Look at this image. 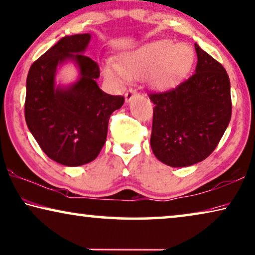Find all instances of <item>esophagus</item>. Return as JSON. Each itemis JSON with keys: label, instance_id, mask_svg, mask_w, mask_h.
<instances>
[{"label": "esophagus", "instance_id": "34e87169", "mask_svg": "<svg viewBox=\"0 0 255 255\" xmlns=\"http://www.w3.org/2000/svg\"><path fill=\"white\" fill-rule=\"evenodd\" d=\"M136 95H137V92L135 90H132V88H129V90L126 92V94H125L126 102H130V101L134 99Z\"/></svg>", "mask_w": 255, "mask_h": 255}]
</instances>
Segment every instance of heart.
Returning <instances> with one entry per match:
<instances>
[{
    "label": "heart",
    "mask_w": 255,
    "mask_h": 255,
    "mask_svg": "<svg viewBox=\"0 0 255 255\" xmlns=\"http://www.w3.org/2000/svg\"><path fill=\"white\" fill-rule=\"evenodd\" d=\"M192 61L193 52L187 45H176L171 40H157L127 55L121 68L110 63L104 67L103 72L108 78L121 82L149 77L155 87L167 90L188 70Z\"/></svg>",
    "instance_id": "heart-1"
}]
</instances>
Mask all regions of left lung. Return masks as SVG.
Masks as SVG:
<instances>
[{"mask_svg":"<svg viewBox=\"0 0 255 255\" xmlns=\"http://www.w3.org/2000/svg\"><path fill=\"white\" fill-rule=\"evenodd\" d=\"M195 72L175 88L152 92L151 147L164 164L180 168L215 151L232 118L229 77L222 64L195 44Z\"/></svg>","mask_w":255,"mask_h":255,"instance_id":"8db88e82","label":"left lung"}]
</instances>
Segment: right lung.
<instances>
[{
    "mask_svg": "<svg viewBox=\"0 0 255 255\" xmlns=\"http://www.w3.org/2000/svg\"><path fill=\"white\" fill-rule=\"evenodd\" d=\"M90 34L66 36L31 64L27 76L25 118L43 152L55 162L77 167L92 162L107 140L108 124L125 98L96 84L99 64L83 53ZM74 59L81 78L68 89L55 87L58 64Z\"/></svg>",
    "mask_w": 255,
    "mask_h": 255,
    "instance_id": "1",
    "label": "right lung"
}]
</instances>
